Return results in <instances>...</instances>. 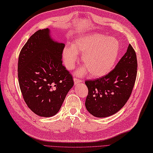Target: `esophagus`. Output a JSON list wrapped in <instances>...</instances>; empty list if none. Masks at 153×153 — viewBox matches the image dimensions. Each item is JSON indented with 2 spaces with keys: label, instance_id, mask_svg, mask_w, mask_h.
I'll return each instance as SVG.
<instances>
[{
  "label": "esophagus",
  "instance_id": "esophagus-1",
  "mask_svg": "<svg viewBox=\"0 0 153 153\" xmlns=\"http://www.w3.org/2000/svg\"><path fill=\"white\" fill-rule=\"evenodd\" d=\"M74 82L75 85H76V84H78L79 83L82 82V80L80 79L77 78V77H74Z\"/></svg>",
  "mask_w": 153,
  "mask_h": 153
}]
</instances>
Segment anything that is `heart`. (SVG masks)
I'll use <instances>...</instances> for the list:
<instances>
[{"instance_id":"heart-1","label":"heart","mask_w":153,"mask_h":153,"mask_svg":"<svg viewBox=\"0 0 153 153\" xmlns=\"http://www.w3.org/2000/svg\"><path fill=\"white\" fill-rule=\"evenodd\" d=\"M120 45L116 39L99 33L81 37L72 46L65 47L62 51L64 64L68 70L73 69L78 60V54H83L82 60L85 66L77 74L83 75L89 70L93 77H101L108 74L114 66L118 56Z\"/></svg>"}]
</instances>
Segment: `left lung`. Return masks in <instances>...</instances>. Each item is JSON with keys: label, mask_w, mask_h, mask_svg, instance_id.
Listing matches in <instances>:
<instances>
[{"label": "left lung", "mask_w": 153, "mask_h": 153, "mask_svg": "<svg viewBox=\"0 0 153 153\" xmlns=\"http://www.w3.org/2000/svg\"><path fill=\"white\" fill-rule=\"evenodd\" d=\"M137 71V56L129 44L111 71L99 78L85 82L89 91L85 100L88 112L97 118H105L118 112L131 95Z\"/></svg>", "instance_id": "1"}]
</instances>
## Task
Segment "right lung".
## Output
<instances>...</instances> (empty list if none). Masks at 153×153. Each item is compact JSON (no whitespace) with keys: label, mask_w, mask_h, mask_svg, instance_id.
I'll use <instances>...</instances> for the list:
<instances>
[{"label":"right lung","mask_w":153,"mask_h":153,"mask_svg":"<svg viewBox=\"0 0 153 153\" xmlns=\"http://www.w3.org/2000/svg\"><path fill=\"white\" fill-rule=\"evenodd\" d=\"M64 47L51 37L46 28L32 35L19 53L18 76L23 98L39 116L57 114L74 85L72 76L62 65Z\"/></svg>","instance_id":"obj_1"}]
</instances>
